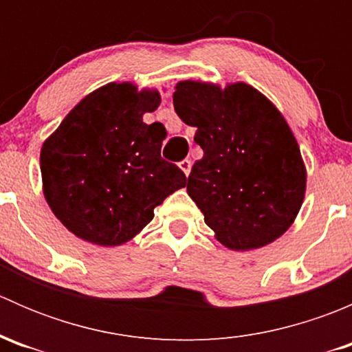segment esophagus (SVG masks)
I'll return each instance as SVG.
<instances>
[{"label": "esophagus", "mask_w": 352, "mask_h": 352, "mask_svg": "<svg viewBox=\"0 0 352 352\" xmlns=\"http://www.w3.org/2000/svg\"><path fill=\"white\" fill-rule=\"evenodd\" d=\"M179 166H180V170L186 173V177H189L190 168H192V163H190V160H182V162L179 163Z\"/></svg>", "instance_id": "1"}]
</instances>
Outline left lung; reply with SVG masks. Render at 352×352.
<instances>
[{
  "label": "left lung",
  "instance_id": "1",
  "mask_svg": "<svg viewBox=\"0 0 352 352\" xmlns=\"http://www.w3.org/2000/svg\"><path fill=\"white\" fill-rule=\"evenodd\" d=\"M173 107L204 151L187 194L216 240L247 252L285 235L303 204L307 166L278 107L243 81L201 80L179 81Z\"/></svg>",
  "mask_w": 352,
  "mask_h": 352
}]
</instances>
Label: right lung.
<instances>
[{
	"label": "right lung",
	"mask_w": 352,
	"mask_h": 352,
	"mask_svg": "<svg viewBox=\"0 0 352 352\" xmlns=\"http://www.w3.org/2000/svg\"><path fill=\"white\" fill-rule=\"evenodd\" d=\"M160 102L156 88L112 81L81 98L42 143V192L78 239L100 247L129 242L156 206L186 187L182 170L160 156L163 124L143 122Z\"/></svg>",
	"instance_id": "right-lung-1"
}]
</instances>
